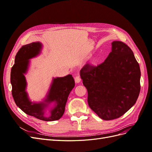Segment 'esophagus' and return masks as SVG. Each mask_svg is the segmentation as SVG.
I'll return each mask as SVG.
<instances>
[{
  "label": "esophagus",
  "mask_w": 152,
  "mask_h": 152,
  "mask_svg": "<svg viewBox=\"0 0 152 152\" xmlns=\"http://www.w3.org/2000/svg\"><path fill=\"white\" fill-rule=\"evenodd\" d=\"M75 81L76 83H79V82L81 81V79H80V76H79V75L76 76L75 77Z\"/></svg>",
  "instance_id": "34e87169"
}]
</instances>
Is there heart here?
<instances>
[{"instance_id":"b5f03b06","label":"heart","mask_w":152,"mask_h":152,"mask_svg":"<svg viewBox=\"0 0 152 152\" xmlns=\"http://www.w3.org/2000/svg\"><path fill=\"white\" fill-rule=\"evenodd\" d=\"M96 62H97V59H95L93 61V63H94V64H96Z\"/></svg>"}]
</instances>
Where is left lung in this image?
<instances>
[{
    "instance_id": "obj_1",
    "label": "left lung",
    "mask_w": 152,
    "mask_h": 152,
    "mask_svg": "<svg viewBox=\"0 0 152 152\" xmlns=\"http://www.w3.org/2000/svg\"><path fill=\"white\" fill-rule=\"evenodd\" d=\"M112 44L103 63H87L80 70L89 107L105 121L126 113L136 102L141 88L140 68L132 50L121 41Z\"/></svg>"
}]
</instances>
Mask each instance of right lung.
I'll list each match as a JSON object with an SVG mask.
<instances>
[{
  "instance_id": "obj_1",
  "label": "right lung",
  "mask_w": 152,
  "mask_h": 152,
  "mask_svg": "<svg viewBox=\"0 0 152 152\" xmlns=\"http://www.w3.org/2000/svg\"><path fill=\"white\" fill-rule=\"evenodd\" d=\"M40 42H33L23 46L18 50L15 64L11 71L12 95L16 104L23 112L30 116L44 121H54L60 118L65 112L68 95L75 87V80L72 75L54 79L48 98L45 102H55V106L50 110V116L45 117L44 110L46 103H34L29 102L25 92L26 81L23 75L28 68V59L37 55L41 49Z\"/></svg>"
}]
</instances>
